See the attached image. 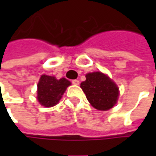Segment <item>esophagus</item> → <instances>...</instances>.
<instances>
[{
    "label": "esophagus",
    "mask_w": 156,
    "mask_h": 156,
    "mask_svg": "<svg viewBox=\"0 0 156 156\" xmlns=\"http://www.w3.org/2000/svg\"><path fill=\"white\" fill-rule=\"evenodd\" d=\"M72 83H73L74 85H79V84H80V81H78V80H73V81H72Z\"/></svg>",
    "instance_id": "34e87169"
}]
</instances>
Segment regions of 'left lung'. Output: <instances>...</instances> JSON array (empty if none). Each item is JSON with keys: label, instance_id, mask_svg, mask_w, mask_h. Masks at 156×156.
Masks as SVG:
<instances>
[{"label": "left lung", "instance_id": "8db88e82", "mask_svg": "<svg viewBox=\"0 0 156 156\" xmlns=\"http://www.w3.org/2000/svg\"><path fill=\"white\" fill-rule=\"evenodd\" d=\"M87 101L98 110H108L116 104L119 96L117 85L107 75L93 72L86 75V81L81 83Z\"/></svg>", "mask_w": 156, "mask_h": 156}]
</instances>
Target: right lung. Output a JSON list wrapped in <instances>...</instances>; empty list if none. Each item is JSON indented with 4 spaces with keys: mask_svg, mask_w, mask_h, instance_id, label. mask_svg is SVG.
Returning a JSON list of instances; mask_svg holds the SVG:
<instances>
[{
    "mask_svg": "<svg viewBox=\"0 0 156 156\" xmlns=\"http://www.w3.org/2000/svg\"><path fill=\"white\" fill-rule=\"evenodd\" d=\"M71 82L66 78L57 80L55 76L42 75L37 85V100L40 104L50 108L59 102Z\"/></svg>",
    "mask_w": 156,
    "mask_h": 156,
    "instance_id": "add662e5",
    "label": "right lung"
}]
</instances>
